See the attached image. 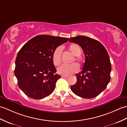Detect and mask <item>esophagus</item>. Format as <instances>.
Segmentation results:
<instances>
[{
	"instance_id": "34e87169",
	"label": "esophagus",
	"mask_w": 127,
	"mask_h": 127,
	"mask_svg": "<svg viewBox=\"0 0 127 127\" xmlns=\"http://www.w3.org/2000/svg\"><path fill=\"white\" fill-rule=\"evenodd\" d=\"M61 77H62V78H66V77H68V76H65V75H62V76H61Z\"/></svg>"
}]
</instances>
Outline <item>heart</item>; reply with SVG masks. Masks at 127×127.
Masks as SVG:
<instances>
[{
  "label": "heart",
  "instance_id": "obj_1",
  "mask_svg": "<svg viewBox=\"0 0 127 127\" xmlns=\"http://www.w3.org/2000/svg\"><path fill=\"white\" fill-rule=\"evenodd\" d=\"M70 51L72 54L76 56L75 61L81 65L82 63L81 59L79 58L82 54V50L77 44L73 43L70 44L69 47ZM62 48L61 46H58L55 48L52 52V59L53 63L56 66L60 65L62 62ZM79 70V66L76 63H72L70 65H62L57 69L58 73L62 75H69L72 73L77 72Z\"/></svg>",
  "mask_w": 127,
  "mask_h": 127
}]
</instances>
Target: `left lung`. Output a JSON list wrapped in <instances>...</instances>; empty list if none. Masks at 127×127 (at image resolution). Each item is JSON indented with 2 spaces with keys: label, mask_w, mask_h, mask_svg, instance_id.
<instances>
[{
  "label": "left lung",
  "mask_w": 127,
  "mask_h": 127,
  "mask_svg": "<svg viewBox=\"0 0 127 127\" xmlns=\"http://www.w3.org/2000/svg\"><path fill=\"white\" fill-rule=\"evenodd\" d=\"M69 42L78 44L85 57L83 69L76 74L77 82L71 86V90L82 98H94L107 88L110 80L111 65L108 52L98 40L87 36L71 37Z\"/></svg>",
  "instance_id": "1"
}]
</instances>
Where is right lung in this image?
Here are the masks:
<instances>
[{"mask_svg":"<svg viewBox=\"0 0 127 127\" xmlns=\"http://www.w3.org/2000/svg\"><path fill=\"white\" fill-rule=\"evenodd\" d=\"M69 38L38 35L25 43L16 60L14 75L18 85L25 95L34 99L49 96L61 77L56 72L52 59L55 48Z\"/></svg>","mask_w":127,"mask_h":127,"instance_id":"add662e5","label":"right lung"}]
</instances>
